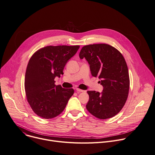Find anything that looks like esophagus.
<instances>
[{"mask_svg":"<svg viewBox=\"0 0 155 155\" xmlns=\"http://www.w3.org/2000/svg\"><path fill=\"white\" fill-rule=\"evenodd\" d=\"M76 91H77V92H78V93H79V92H83V91H84V90H80V89H79V88H77V89H76Z\"/></svg>","mask_w":155,"mask_h":155,"instance_id":"obj_1","label":"esophagus"}]
</instances>
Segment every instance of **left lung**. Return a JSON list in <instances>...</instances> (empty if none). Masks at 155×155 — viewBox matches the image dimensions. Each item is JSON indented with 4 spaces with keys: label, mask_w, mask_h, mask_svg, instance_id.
Listing matches in <instances>:
<instances>
[{
    "label": "left lung",
    "mask_w": 155,
    "mask_h": 155,
    "mask_svg": "<svg viewBox=\"0 0 155 155\" xmlns=\"http://www.w3.org/2000/svg\"><path fill=\"white\" fill-rule=\"evenodd\" d=\"M79 57L85 58L92 76L98 77L103 87L101 93L87 91V110L100 119L114 117L124 107L129 91L128 67L123 55L109 45L94 44L83 46Z\"/></svg>",
    "instance_id": "1"
}]
</instances>
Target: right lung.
I'll use <instances>...</instances> for the list:
<instances>
[{
    "label": "right lung",
    "mask_w": 155,
    "mask_h": 155,
    "mask_svg": "<svg viewBox=\"0 0 155 155\" xmlns=\"http://www.w3.org/2000/svg\"><path fill=\"white\" fill-rule=\"evenodd\" d=\"M79 46H49L37 51L28 64L25 90L28 102L35 113L43 119H52L64 110L74 90L55 85L54 78L63 75L68 61Z\"/></svg>",
    "instance_id": "add662e5"
}]
</instances>
